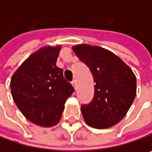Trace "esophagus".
Returning a JSON list of instances; mask_svg holds the SVG:
<instances>
[{
    "label": "esophagus",
    "instance_id": "obj_1",
    "mask_svg": "<svg viewBox=\"0 0 152 152\" xmlns=\"http://www.w3.org/2000/svg\"><path fill=\"white\" fill-rule=\"evenodd\" d=\"M72 85H73V87H74V88H76V80H73V82H72Z\"/></svg>",
    "mask_w": 152,
    "mask_h": 152
}]
</instances>
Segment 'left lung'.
Returning <instances> with one entry per match:
<instances>
[{
    "label": "left lung",
    "instance_id": "left-lung-1",
    "mask_svg": "<svg viewBox=\"0 0 152 152\" xmlns=\"http://www.w3.org/2000/svg\"><path fill=\"white\" fill-rule=\"evenodd\" d=\"M72 49L90 69L95 82L92 101L81 107L85 123L98 129L114 126L124 118L136 98V75L106 48L80 44Z\"/></svg>",
    "mask_w": 152,
    "mask_h": 152
}]
</instances>
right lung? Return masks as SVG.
Segmentation results:
<instances>
[{"instance_id": "add662e5", "label": "right lung", "mask_w": 152, "mask_h": 152, "mask_svg": "<svg viewBox=\"0 0 152 152\" xmlns=\"http://www.w3.org/2000/svg\"><path fill=\"white\" fill-rule=\"evenodd\" d=\"M61 45L42 46L15 70L10 80L11 95L23 115L35 125L49 128L61 120L72 85L56 66Z\"/></svg>"}]
</instances>
